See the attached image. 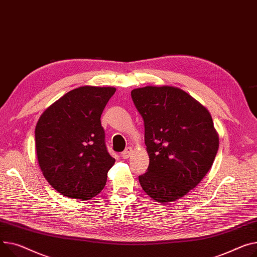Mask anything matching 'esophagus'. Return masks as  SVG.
I'll return each instance as SVG.
<instances>
[{
	"instance_id": "obj_1",
	"label": "esophagus",
	"mask_w": 257,
	"mask_h": 257,
	"mask_svg": "<svg viewBox=\"0 0 257 257\" xmlns=\"http://www.w3.org/2000/svg\"><path fill=\"white\" fill-rule=\"evenodd\" d=\"M132 151H133V150H132V148H131V147L126 148V149H125V151H124V152H122V154H121L122 158H124V159H128V158L131 156Z\"/></svg>"
}]
</instances>
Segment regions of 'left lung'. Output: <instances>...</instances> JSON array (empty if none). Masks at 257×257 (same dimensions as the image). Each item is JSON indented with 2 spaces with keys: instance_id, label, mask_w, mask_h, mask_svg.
I'll use <instances>...</instances> for the list:
<instances>
[{
  "instance_id": "left-lung-1",
  "label": "left lung",
  "mask_w": 257,
  "mask_h": 257,
  "mask_svg": "<svg viewBox=\"0 0 257 257\" xmlns=\"http://www.w3.org/2000/svg\"><path fill=\"white\" fill-rule=\"evenodd\" d=\"M131 98L144 119L150 158L141 186L156 201H175L212 167L219 148L212 116L189 94L168 85L134 89Z\"/></svg>"
}]
</instances>
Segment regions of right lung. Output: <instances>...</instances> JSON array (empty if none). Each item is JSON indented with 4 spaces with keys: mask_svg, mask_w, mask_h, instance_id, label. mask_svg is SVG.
<instances>
[{
    "mask_svg": "<svg viewBox=\"0 0 257 257\" xmlns=\"http://www.w3.org/2000/svg\"><path fill=\"white\" fill-rule=\"evenodd\" d=\"M115 89L85 85L65 94L40 116L36 152L44 178L61 194L90 199L103 189L114 163L101 114Z\"/></svg>",
    "mask_w": 257,
    "mask_h": 257,
    "instance_id": "obj_1",
    "label": "right lung"
}]
</instances>
